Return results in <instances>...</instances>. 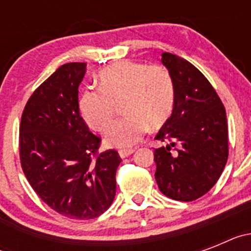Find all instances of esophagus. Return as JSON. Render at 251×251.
<instances>
[{"label":"esophagus","mask_w":251,"mask_h":251,"mask_svg":"<svg viewBox=\"0 0 251 251\" xmlns=\"http://www.w3.org/2000/svg\"><path fill=\"white\" fill-rule=\"evenodd\" d=\"M133 152H134V150H133V148H128V150H121L119 151V156H121L122 158H126V157L130 156Z\"/></svg>","instance_id":"1"}]
</instances>
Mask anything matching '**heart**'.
I'll use <instances>...</instances> for the list:
<instances>
[{
  "instance_id": "1",
  "label": "heart",
  "mask_w": 251,
  "mask_h": 251,
  "mask_svg": "<svg viewBox=\"0 0 251 251\" xmlns=\"http://www.w3.org/2000/svg\"><path fill=\"white\" fill-rule=\"evenodd\" d=\"M99 89H86L79 108L86 124L104 132L112 124L117 104H123L127 117L114 123L105 134V143L114 147L133 146L152 128L168 121L175 106V86L171 74L161 65L124 60L103 69Z\"/></svg>"
}]
</instances>
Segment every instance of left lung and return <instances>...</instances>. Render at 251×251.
Instances as JSON below:
<instances>
[{"instance_id":"obj_1","label":"left lung","mask_w":251,"mask_h":251,"mask_svg":"<svg viewBox=\"0 0 251 251\" xmlns=\"http://www.w3.org/2000/svg\"><path fill=\"white\" fill-rule=\"evenodd\" d=\"M175 86V106L156 139L170 142L154 150L159 190L177 201H194L217 182L227 161V121L220 98L202 73L187 60L162 54ZM177 146V152L170 148Z\"/></svg>"}]
</instances>
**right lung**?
<instances>
[{"instance_id":"right-lung-1","label":"right lung","mask_w":251,"mask_h":251,"mask_svg":"<svg viewBox=\"0 0 251 251\" xmlns=\"http://www.w3.org/2000/svg\"><path fill=\"white\" fill-rule=\"evenodd\" d=\"M85 63L60 66L34 92L20 124V158L31 187L63 216L89 220L106 211L115 197L114 150L98 153L100 138L79 109Z\"/></svg>"}]
</instances>
